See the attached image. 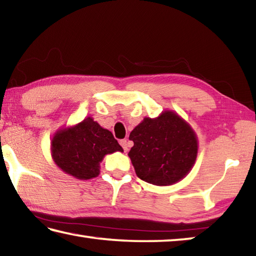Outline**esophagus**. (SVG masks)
<instances>
[{
  "label": "esophagus",
  "instance_id": "34e87169",
  "mask_svg": "<svg viewBox=\"0 0 256 256\" xmlns=\"http://www.w3.org/2000/svg\"><path fill=\"white\" fill-rule=\"evenodd\" d=\"M120 144L122 146L124 151H128V140L126 138H123V140H120Z\"/></svg>",
  "mask_w": 256,
  "mask_h": 256
}]
</instances>
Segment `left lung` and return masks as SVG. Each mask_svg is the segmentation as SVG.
<instances>
[{
    "mask_svg": "<svg viewBox=\"0 0 256 256\" xmlns=\"http://www.w3.org/2000/svg\"><path fill=\"white\" fill-rule=\"evenodd\" d=\"M128 157L138 178L154 185L180 180L196 162L198 140L193 130L172 112L146 118L130 134Z\"/></svg>",
    "mask_w": 256,
    "mask_h": 256,
    "instance_id": "8db88e82",
    "label": "left lung"
}]
</instances>
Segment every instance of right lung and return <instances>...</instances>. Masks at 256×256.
Returning a JSON list of instances; mask_svg holds the SVG:
<instances>
[{"instance_id":"add662e5","label":"right lung","mask_w":256,"mask_h":256,"mask_svg":"<svg viewBox=\"0 0 256 256\" xmlns=\"http://www.w3.org/2000/svg\"><path fill=\"white\" fill-rule=\"evenodd\" d=\"M115 151L123 149L112 133L90 118L74 128L58 131L52 140V156L55 164L79 180L96 177L104 156Z\"/></svg>"}]
</instances>
